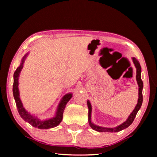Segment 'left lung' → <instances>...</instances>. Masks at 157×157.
Instances as JSON below:
<instances>
[{"label": "left lung", "mask_w": 157, "mask_h": 157, "mask_svg": "<svg viewBox=\"0 0 157 157\" xmlns=\"http://www.w3.org/2000/svg\"><path fill=\"white\" fill-rule=\"evenodd\" d=\"M132 61L134 63L135 67H136V81H137L138 85H139V99H138V103H137L136 106L135 107L134 109L133 110L132 113L130 114L129 116L128 117V118L127 119L125 122H124L123 123H122L121 124L118 125V127H114V128H107V127H102L97 126L92 123L91 122L92 107H91V103H90V102L88 100L87 101V105H88V108H89V125L91 126V127L93 129L95 130V131L100 132H118L121 131V130L127 128V127H128L130 124L133 123V121H134L135 117H136V114L138 113V111H139L140 107H141L142 102H143L142 91H143V81L141 79V78H140V74H141V67H140L139 62L136 59V58L133 57Z\"/></svg>", "instance_id": "8db88e82"}]
</instances>
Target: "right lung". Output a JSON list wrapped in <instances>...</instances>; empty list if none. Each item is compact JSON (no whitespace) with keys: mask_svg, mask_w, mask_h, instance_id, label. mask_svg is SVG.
I'll list each match as a JSON object with an SVG mask.
<instances>
[{"mask_svg":"<svg viewBox=\"0 0 157 157\" xmlns=\"http://www.w3.org/2000/svg\"><path fill=\"white\" fill-rule=\"evenodd\" d=\"M28 55V54H27ZM27 55H25L21 61V65L17 68L14 73V84H13V95H14V98L16 102V105H17V107L18 113H19L20 116L25 121L28 122L30 123L32 126L34 127H37L39 129H49L52 128L57 126L62 121L63 118V113L64 111V109L66 107V105L67 102L71 100L72 98V94H68L65 95L62 98L61 100L59 105H58L57 110L56 112V115L54 118L48 119V120L46 121H41L39 120L38 118H36L34 116L31 115L30 113H28L27 111L23 107L22 102L19 98V91H18V77H19V74L21 73V69L23 68V63Z\"/></svg>","mask_w":157,"mask_h":157,"instance_id":"add662e5","label":"right lung"}]
</instances>
